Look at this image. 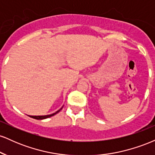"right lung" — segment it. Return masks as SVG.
<instances>
[{"label": "right lung", "mask_w": 155, "mask_h": 155, "mask_svg": "<svg viewBox=\"0 0 155 155\" xmlns=\"http://www.w3.org/2000/svg\"><path fill=\"white\" fill-rule=\"evenodd\" d=\"M63 108L62 107L60 109L58 110V111H57L55 113H53L51 114H49V115H44V116H29L30 117H31V118H33V119H35V120H44V119H47V118H49V117H51L52 116H54V114H58V112H59L60 110Z\"/></svg>", "instance_id": "add662e5"}]
</instances>
